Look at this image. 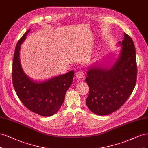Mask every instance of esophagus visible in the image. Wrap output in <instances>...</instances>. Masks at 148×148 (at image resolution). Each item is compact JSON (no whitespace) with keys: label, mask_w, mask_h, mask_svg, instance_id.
<instances>
[{"label":"esophagus","mask_w":148,"mask_h":148,"mask_svg":"<svg viewBox=\"0 0 148 148\" xmlns=\"http://www.w3.org/2000/svg\"><path fill=\"white\" fill-rule=\"evenodd\" d=\"M75 75H76V77H77L78 79L82 80L84 78L85 74L82 71H79L75 73Z\"/></svg>","instance_id":"obj_1"}]
</instances>
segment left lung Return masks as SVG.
Instances as JSON below:
<instances>
[{"mask_svg":"<svg viewBox=\"0 0 148 148\" xmlns=\"http://www.w3.org/2000/svg\"><path fill=\"white\" fill-rule=\"evenodd\" d=\"M118 44L122 49L111 68L95 64L87 73L85 81L90 92L86 104L90 111L99 116L108 115L120 108L130 97L136 82L134 43L124 33V39Z\"/></svg>","mask_w":148,"mask_h":148,"instance_id":"8db88e82","label":"left lung"}]
</instances>
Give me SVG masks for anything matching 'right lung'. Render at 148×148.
I'll return each mask as SVG.
<instances>
[{
    "instance_id": "add662e5",
    "label": "right lung",
    "mask_w": 148,
    "mask_h": 148,
    "mask_svg": "<svg viewBox=\"0 0 148 148\" xmlns=\"http://www.w3.org/2000/svg\"><path fill=\"white\" fill-rule=\"evenodd\" d=\"M27 30L18 40L13 56L12 82L19 99L28 109L42 116H51L58 111L68 89L72 84L74 71L43 82L31 79L22 69L20 51Z\"/></svg>"
}]
</instances>
